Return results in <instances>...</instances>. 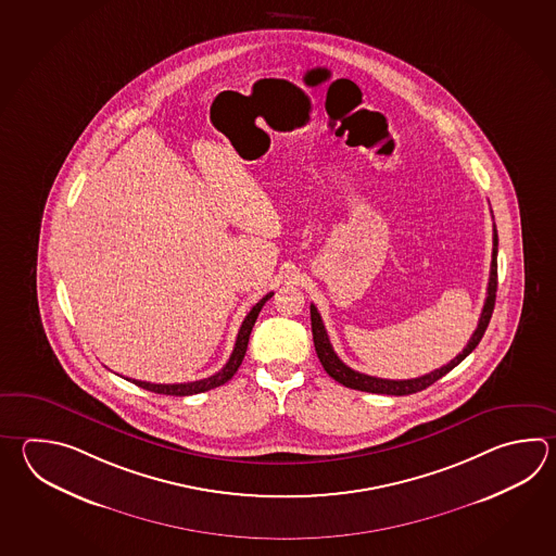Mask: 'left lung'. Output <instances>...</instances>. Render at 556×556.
Segmentation results:
<instances>
[{"instance_id":"8db88e82","label":"left lung","mask_w":556,"mask_h":556,"mask_svg":"<svg viewBox=\"0 0 556 556\" xmlns=\"http://www.w3.org/2000/svg\"><path fill=\"white\" fill-rule=\"evenodd\" d=\"M497 248L498 238L497 229L493 226V255H491V273H489L488 299L479 317L476 332L471 334V339L467 342L464 351L455 356L454 361L433 370L430 375L419 376V378H409V380H386V378H376V376L363 375L352 370L351 366L340 361L337 352L332 351L329 334L323 325V318L317 311V306L311 305V327H313V340H315V351H317L318 361L323 364V368L327 370L330 378H334L339 384L352 388V390H361V392H372V394H388V396H408L426 390L428 386L438 382L442 376L447 375L450 370H454L457 364L464 361L465 356H469L476 351L479 340L483 339L485 330H488L489 320L495 308V293H497Z\"/></svg>"}]
</instances>
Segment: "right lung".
Segmentation results:
<instances>
[{
  "label": "right lung",
  "instance_id": "right-lung-1",
  "mask_svg": "<svg viewBox=\"0 0 556 556\" xmlns=\"http://www.w3.org/2000/svg\"><path fill=\"white\" fill-rule=\"evenodd\" d=\"M273 293H267V295L263 296L260 303L253 305V308L248 313V317L243 318V323H241V327H239L233 352H231V356H229L226 366H224L219 372H216V375L204 378V380H195V382H184V384H152V382L130 380V378H126V380H130L132 384L140 386V388H144V390L156 392V394H166V396H192V394L207 392V390H212V388L226 384L227 380H231V376L238 372L239 364H241L243 356H245V351H248L251 329H253L255 320L260 317L261 308H263V305H265Z\"/></svg>",
  "mask_w": 556,
  "mask_h": 556
}]
</instances>
